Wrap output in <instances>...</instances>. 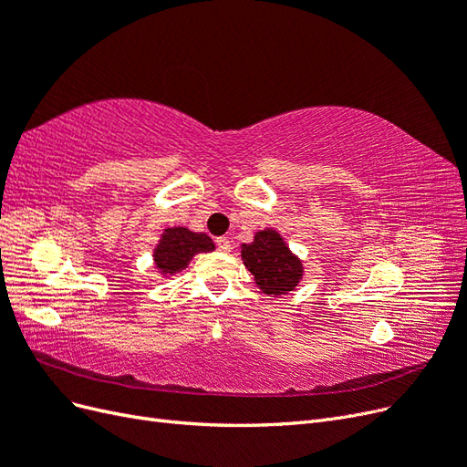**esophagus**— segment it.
<instances>
[{"label": "esophagus", "instance_id": "esophagus-1", "mask_svg": "<svg viewBox=\"0 0 467 467\" xmlns=\"http://www.w3.org/2000/svg\"><path fill=\"white\" fill-rule=\"evenodd\" d=\"M216 247H218L222 253H230V249H232L230 239H228V237H218V239H216Z\"/></svg>", "mask_w": 467, "mask_h": 467}]
</instances>
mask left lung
I'll return each instance as SVG.
<instances>
[{
	"mask_svg": "<svg viewBox=\"0 0 467 467\" xmlns=\"http://www.w3.org/2000/svg\"><path fill=\"white\" fill-rule=\"evenodd\" d=\"M242 259L255 285L271 296L288 294L304 276L302 261L294 255L276 230H261L251 244L242 245Z\"/></svg>",
	"mask_w": 467,
	"mask_h": 467,
	"instance_id": "obj_1",
	"label": "left lung"
}]
</instances>
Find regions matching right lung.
Listing matches in <instances>:
<instances>
[{
  "instance_id": "add662e5",
  "label": "right lung",
  "mask_w": 467,
  "mask_h": 467,
  "mask_svg": "<svg viewBox=\"0 0 467 467\" xmlns=\"http://www.w3.org/2000/svg\"><path fill=\"white\" fill-rule=\"evenodd\" d=\"M214 251V244L206 234H196L182 225L167 228L161 234L160 244L153 249L155 268L167 276L187 268L196 253Z\"/></svg>"
}]
</instances>
